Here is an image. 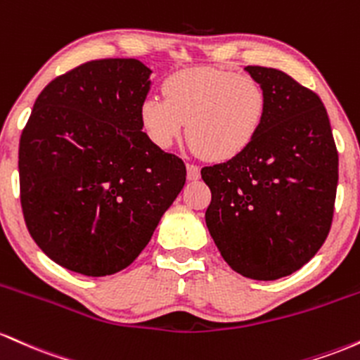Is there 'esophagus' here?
I'll list each match as a JSON object with an SVG mask.
<instances>
[{"mask_svg": "<svg viewBox=\"0 0 360 360\" xmlns=\"http://www.w3.org/2000/svg\"><path fill=\"white\" fill-rule=\"evenodd\" d=\"M200 176V168L193 163H187V179L197 180Z\"/></svg>", "mask_w": 360, "mask_h": 360, "instance_id": "obj_1", "label": "esophagus"}]
</instances>
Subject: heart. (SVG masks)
Masks as SVG:
<instances>
[{"label": "heart", "mask_w": 360, "mask_h": 360, "mask_svg": "<svg viewBox=\"0 0 360 360\" xmlns=\"http://www.w3.org/2000/svg\"><path fill=\"white\" fill-rule=\"evenodd\" d=\"M163 95L141 103V122L149 139L167 149L187 127L193 151L216 161L236 158L253 143L267 108L260 83L216 68L175 72L163 83Z\"/></svg>", "instance_id": "1"}]
</instances>
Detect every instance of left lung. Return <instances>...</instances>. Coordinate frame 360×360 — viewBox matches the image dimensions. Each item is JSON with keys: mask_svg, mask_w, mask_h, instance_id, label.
Returning a JSON list of instances; mask_svg holds the SVG:
<instances>
[{"mask_svg": "<svg viewBox=\"0 0 360 360\" xmlns=\"http://www.w3.org/2000/svg\"><path fill=\"white\" fill-rule=\"evenodd\" d=\"M267 108L253 143L204 167L212 193L205 224L234 272L255 281L290 276L332 228L338 153L320 96L274 68L246 66Z\"/></svg>", "mask_w": 360, "mask_h": 360, "instance_id": "obj_1", "label": "left lung"}]
</instances>
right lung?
<instances>
[{"mask_svg":"<svg viewBox=\"0 0 360 360\" xmlns=\"http://www.w3.org/2000/svg\"><path fill=\"white\" fill-rule=\"evenodd\" d=\"M149 75L137 59L90 60L35 100L20 137V202L30 236L60 267L126 269L184 188V161L143 132Z\"/></svg>","mask_w":360,"mask_h":360,"instance_id":"right-lung-1","label":"right lung"}]
</instances>
